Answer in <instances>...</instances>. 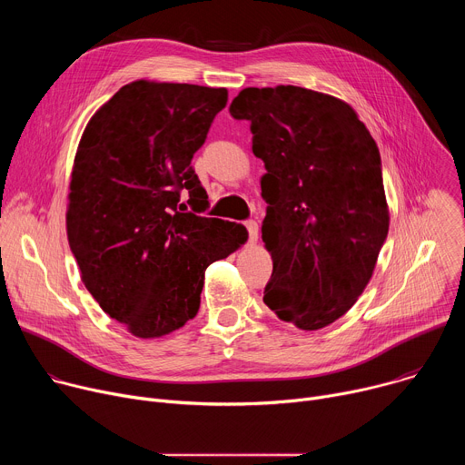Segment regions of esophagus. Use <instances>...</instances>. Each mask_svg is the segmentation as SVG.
<instances>
[{
    "mask_svg": "<svg viewBox=\"0 0 465 465\" xmlns=\"http://www.w3.org/2000/svg\"><path fill=\"white\" fill-rule=\"evenodd\" d=\"M244 228L248 230V235H250V242H255L257 241V232H259V226L255 221H244Z\"/></svg>",
    "mask_w": 465,
    "mask_h": 465,
    "instance_id": "34e87169",
    "label": "esophagus"
}]
</instances>
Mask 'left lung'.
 I'll use <instances>...</instances> for the list:
<instances>
[{
  "label": "left lung",
  "mask_w": 465,
  "mask_h": 465,
  "mask_svg": "<svg viewBox=\"0 0 465 465\" xmlns=\"http://www.w3.org/2000/svg\"><path fill=\"white\" fill-rule=\"evenodd\" d=\"M230 114L250 121L267 169L261 233L274 267L262 302L322 329L359 300L388 235L377 143L348 103L300 86L244 88Z\"/></svg>",
  "instance_id": "8db88e82"
}]
</instances>
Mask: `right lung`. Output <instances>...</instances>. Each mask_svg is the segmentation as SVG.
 I'll return each instance as SVG.
<instances>
[{"label":"right lung","mask_w":465,"mask_h":465,"mask_svg":"<svg viewBox=\"0 0 465 465\" xmlns=\"http://www.w3.org/2000/svg\"><path fill=\"white\" fill-rule=\"evenodd\" d=\"M226 101V88L142 79L83 132L65 213L70 248L90 294L134 337L158 339L194 318L206 269L248 239L242 224L203 215L208 193L191 165Z\"/></svg>","instance_id":"right-lung-1"}]
</instances>
